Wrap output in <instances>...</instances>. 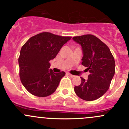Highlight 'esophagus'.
<instances>
[{
    "mask_svg": "<svg viewBox=\"0 0 129 129\" xmlns=\"http://www.w3.org/2000/svg\"><path fill=\"white\" fill-rule=\"evenodd\" d=\"M67 74L69 75V76L70 77H74V76H73V75L71 74H70V73H67Z\"/></svg>",
    "mask_w": 129,
    "mask_h": 129,
    "instance_id": "1",
    "label": "esophagus"
}]
</instances>
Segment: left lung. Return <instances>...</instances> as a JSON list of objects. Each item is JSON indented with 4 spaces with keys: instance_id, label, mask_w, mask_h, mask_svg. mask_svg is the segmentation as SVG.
I'll return each mask as SVG.
<instances>
[{
    "instance_id": "left-lung-1",
    "label": "left lung",
    "mask_w": 129,
    "mask_h": 129,
    "mask_svg": "<svg viewBox=\"0 0 129 129\" xmlns=\"http://www.w3.org/2000/svg\"><path fill=\"white\" fill-rule=\"evenodd\" d=\"M72 39L81 45L83 53L81 63L89 72L87 79L81 77V83L75 86V92L84 100H97L109 89L115 72L114 58L107 45L92 35Z\"/></svg>"
}]
</instances>
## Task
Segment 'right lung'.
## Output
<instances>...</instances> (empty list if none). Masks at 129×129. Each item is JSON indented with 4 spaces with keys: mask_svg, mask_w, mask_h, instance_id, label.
<instances>
[{
    "mask_svg": "<svg viewBox=\"0 0 129 129\" xmlns=\"http://www.w3.org/2000/svg\"><path fill=\"white\" fill-rule=\"evenodd\" d=\"M71 38L43 32L30 38L22 46L18 59L19 77L28 92L45 97L55 91L66 73L53 72L49 69V62Z\"/></svg>",
    "mask_w": 129,
    "mask_h": 129,
    "instance_id": "add662e5",
    "label": "right lung"
}]
</instances>
